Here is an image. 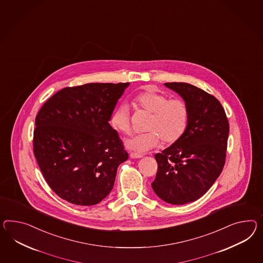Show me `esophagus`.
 <instances>
[{"instance_id": "esophagus-1", "label": "esophagus", "mask_w": 263, "mask_h": 263, "mask_svg": "<svg viewBox=\"0 0 263 263\" xmlns=\"http://www.w3.org/2000/svg\"><path fill=\"white\" fill-rule=\"evenodd\" d=\"M143 155H137V154H135V153H130L129 154V157L130 158H141Z\"/></svg>"}]
</instances>
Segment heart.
<instances>
[{
  "mask_svg": "<svg viewBox=\"0 0 263 263\" xmlns=\"http://www.w3.org/2000/svg\"><path fill=\"white\" fill-rule=\"evenodd\" d=\"M134 104L152 114L148 133L132 136L125 141V147L137 155L146 154L160 145L161 138L167 144L177 141L185 133L189 121L186 103L179 98L168 99V95L155 89H146L135 96ZM111 126L123 134L132 130L129 108L120 104L110 115Z\"/></svg>",
  "mask_w": 263,
  "mask_h": 263,
  "instance_id": "1",
  "label": "heart"
}]
</instances>
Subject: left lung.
Wrapping results in <instances>:
<instances>
[{
  "label": "left lung",
  "mask_w": 263,
  "mask_h": 263,
  "mask_svg": "<svg viewBox=\"0 0 263 263\" xmlns=\"http://www.w3.org/2000/svg\"><path fill=\"white\" fill-rule=\"evenodd\" d=\"M189 109L181 137L156 154L158 165L153 190L165 202L183 205L200 198L222 172L229 123L215 96L187 83H165Z\"/></svg>",
  "instance_id": "obj_1"
}]
</instances>
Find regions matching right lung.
Wrapping results in <instances>:
<instances>
[{"mask_svg": "<svg viewBox=\"0 0 263 263\" xmlns=\"http://www.w3.org/2000/svg\"><path fill=\"white\" fill-rule=\"evenodd\" d=\"M129 83H89L49 98L35 119L33 151L47 184L62 199L92 206L108 196L128 159L110 115Z\"/></svg>", "mask_w": 263, "mask_h": 263, "instance_id": "right-lung-1", "label": "right lung"}]
</instances>
